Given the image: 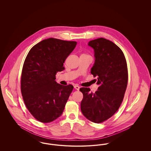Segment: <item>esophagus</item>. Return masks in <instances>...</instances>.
Listing matches in <instances>:
<instances>
[{"label":"esophagus","mask_w":151,"mask_h":151,"mask_svg":"<svg viewBox=\"0 0 151 151\" xmlns=\"http://www.w3.org/2000/svg\"><path fill=\"white\" fill-rule=\"evenodd\" d=\"M74 88H75L76 90L79 91V89H80V86H74Z\"/></svg>","instance_id":"1"}]
</instances>
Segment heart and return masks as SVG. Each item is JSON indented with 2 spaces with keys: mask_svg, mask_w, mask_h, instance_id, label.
Masks as SVG:
<instances>
[{
  "mask_svg": "<svg viewBox=\"0 0 151 151\" xmlns=\"http://www.w3.org/2000/svg\"><path fill=\"white\" fill-rule=\"evenodd\" d=\"M82 55H86V54H82Z\"/></svg>",
  "mask_w": 151,
  "mask_h": 151,
  "instance_id": "1",
  "label": "heart"
}]
</instances>
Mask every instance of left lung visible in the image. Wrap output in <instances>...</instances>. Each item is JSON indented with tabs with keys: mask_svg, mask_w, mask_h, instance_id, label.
Segmentation results:
<instances>
[{
	"mask_svg": "<svg viewBox=\"0 0 151 151\" xmlns=\"http://www.w3.org/2000/svg\"><path fill=\"white\" fill-rule=\"evenodd\" d=\"M88 45L94 51L91 72L97 76L99 87L95 93L89 88L80 89L83 94L81 110L88 120L100 123L114 115L122 104L127 86V65L122 50L111 41L99 38Z\"/></svg>",
	"mask_w": 151,
	"mask_h": 151,
	"instance_id": "left-lung-1",
	"label": "left lung"
}]
</instances>
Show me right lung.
Masks as SVG:
<instances>
[{"label": "right lung", "mask_w": 151, "mask_h": 151, "mask_svg": "<svg viewBox=\"0 0 151 151\" xmlns=\"http://www.w3.org/2000/svg\"><path fill=\"white\" fill-rule=\"evenodd\" d=\"M75 41L49 38L35 45L25 59L21 76V92L30 114L42 123L62 115L73 86L55 81L58 72L76 47Z\"/></svg>", "instance_id": "obj_1"}]
</instances>
